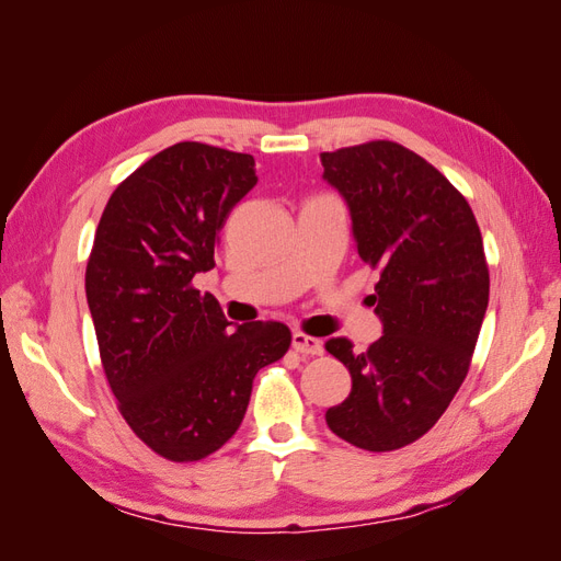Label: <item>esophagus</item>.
Here are the masks:
<instances>
[{
  "label": "esophagus",
  "instance_id": "1",
  "mask_svg": "<svg viewBox=\"0 0 561 561\" xmlns=\"http://www.w3.org/2000/svg\"><path fill=\"white\" fill-rule=\"evenodd\" d=\"M291 346L300 355H322L324 353V343L314 336H306L300 332L291 334Z\"/></svg>",
  "mask_w": 561,
  "mask_h": 561
}]
</instances>
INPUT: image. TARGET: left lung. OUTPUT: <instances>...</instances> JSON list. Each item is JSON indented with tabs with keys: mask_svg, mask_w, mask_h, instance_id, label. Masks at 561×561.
Wrapping results in <instances>:
<instances>
[{
	"mask_svg": "<svg viewBox=\"0 0 561 561\" xmlns=\"http://www.w3.org/2000/svg\"><path fill=\"white\" fill-rule=\"evenodd\" d=\"M320 161L351 210L357 255L379 267L371 298L383 324L365 353L348 339L327 341L353 379L327 424L363 450H398L440 420L467 377L491 289L483 239L467 198L396 141Z\"/></svg>",
	"mask_w": 561,
	"mask_h": 561,
	"instance_id": "left-lung-1",
	"label": "left lung"
}]
</instances>
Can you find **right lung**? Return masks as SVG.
<instances>
[{
  "instance_id": "obj_1",
  "label": "right lung",
  "mask_w": 561,
  "mask_h": 561,
  "mask_svg": "<svg viewBox=\"0 0 561 561\" xmlns=\"http://www.w3.org/2000/svg\"><path fill=\"white\" fill-rule=\"evenodd\" d=\"M255 161L180 141L116 186L84 272L102 365L125 422L172 462L234 436L257 369L291 346L282 322L237 324L192 286L215 267L227 215L255 186Z\"/></svg>"
}]
</instances>
